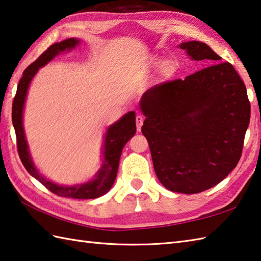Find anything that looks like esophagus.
Instances as JSON below:
<instances>
[{
	"label": "esophagus",
	"instance_id": "1",
	"mask_svg": "<svg viewBox=\"0 0 261 261\" xmlns=\"http://www.w3.org/2000/svg\"><path fill=\"white\" fill-rule=\"evenodd\" d=\"M136 123H137V130L140 131L141 126H142V123H143V116L142 115H137Z\"/></svg>",
	"mask_w": 261,
	"mask_h": 261
}]
</instances>
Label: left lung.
<instances>
[{"mask_svg": "<svg viewBox=\"0 0 261 261\" xmlns=\"http://www.w3.org/2000/svg\"><path fill=\"white\" fill-rule=\"evenodd\" d=\"M194 60L215 63L184 80L149 88L140 108L154 171L169 191L196 194L218 185L239 163L250 122L245 83L204 42L180 45Z\"/></svg>", "mask_w": 261, "mask_h": 261, "instance_id": "left-lung-1", "label": "left lung"}]
</instances>
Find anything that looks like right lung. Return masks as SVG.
<instances>
[{
	"mask_svg": "<svg viewBox=\"0 0 261 261\" xmlns=\"http://www.w3.org/2000/svg\"><path fill=\"white\" fill-rule=\"evenodd\" d=\"M79 40L74 38L66 39L62 42L54 43L47 50L43 51L35 62L28 66L24 69L23 75L16 88V93L12 104V122L16 136V147H18L19 157L21 163L23 164L24 168L31 176L35 177L41 184L47 187L49 191L62 197H71L77 199L96 198L108 193L115 180L116 173H118L119 162L125 143L136 135V113H126L120 121L111 125L108 130L107 137L104 141V162L102 168L99 169L95 178L83 185L76 186H59L55 182L46 179L45 177L38 173V170L33 166L31 157L28 150L23 125H22V112H23V105L27 96V91L29 87L32 77L36 75L38 69L46 65L48 62L56 56L60 51L66 49L74 48Z\"/></svg>",
	"mask_w": 261,
	"mask_h": 261,
	"instance_id": "1",
	"label": "right lung"
}]
</instances>
